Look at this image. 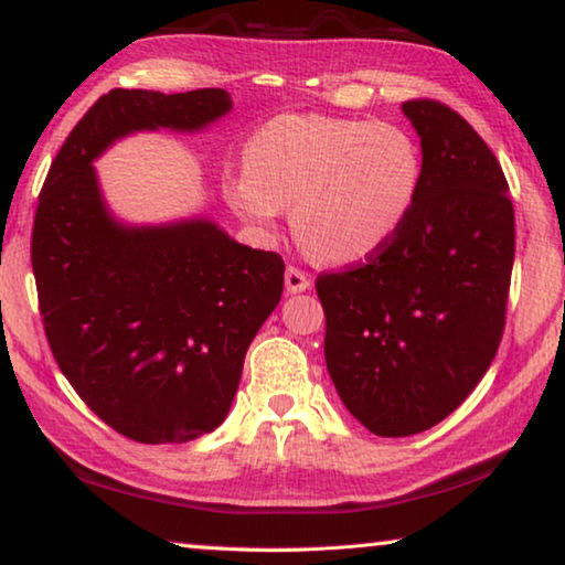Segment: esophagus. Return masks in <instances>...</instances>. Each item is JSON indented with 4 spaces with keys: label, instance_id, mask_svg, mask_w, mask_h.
<instances>
[{
    "label": "esophagus",
    "instance_id": "esophagus-1",
    "mask_svg": "<svg viewBox=\"0 0 565 565\" xmlns=\"http://www.w3.org/2000/svg\"><path fill=\"white\" fill-rule=\"evenodd\" d=\"M284 279H286V291L289 294H301L311 286L309 274H303L299 266H286Z\"/></svg>",
    "mask_w": 565,
    "mask_h": 565
}]
</instances>
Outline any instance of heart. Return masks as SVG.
I'll use <instances>...</instances> for the list:
<instances>
[{
	"label": "heart",
	"instance_id": "b5f03b06",
	"mask_svg": "<svg viewBox=\"0 0 565 565\" xmlns=\"http://www.w3.org/2000/svg\"><path fill=\"white\" fill-rule=\"evenodd\" d=\"M424 157L394 121L286 111L244 147V171L224 181L228 206L264 234L291 206L299 244L329 264L381 252L416 204Z\"/></svg>",
	"mask_w": 565,
	"mask_h": 565
}]
</instances>
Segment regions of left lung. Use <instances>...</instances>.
I'll return each instance as SVG.
<instances>
[{
    "label": "left lung",
    "instance_id": "left-lung-1",
    "mask_svg": "<svg viewBox=\"0 0 565 565\" xmlns=\"http://www.w3.org/2000/svg\"><path fill=\"white\" fill-rule=\"evenodd\" d=\"M424 179L404 226L359 266L319 274L329 376L376 436H414L463 404L505 327L515 252L509 181L461 114L404 102Z\"/></svg>",
    "mask_w": 565,
    "mask_h": 565
}]
</instances>
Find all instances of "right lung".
<instances>
[{
    "label": "right lung",
    "instance_id": "1",
    "mask_svg": "<svg viewBox=\"0 0 565 565\" xmlns=\"http://www.w3.org/2000/svg\"><path fill=\"white\" fill-rule=\"evenodd\" d=\"M232 109L224 89H111L52 161L32 228L46 341L79 398L139 444H181L222 424L284 259L206 218L124 226L92 161L141 129L196 131Z\"/></svg>",
    "mask_w": 565,
    "mask_h": 565
}]
</instances>
